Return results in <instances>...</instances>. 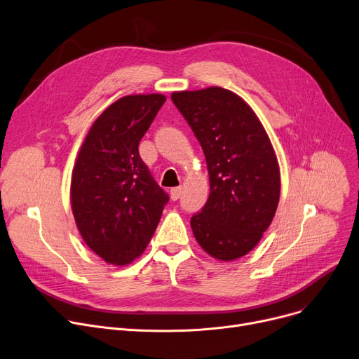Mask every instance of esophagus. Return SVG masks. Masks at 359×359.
Wrapping results in <instances>:
<instances>
[{
  "mask_svg": "<svg viewBox=\"0 0 359 359\" xmlns=\"http://www.w3.org/2000/svg\"><path fill=\"white\" fill-rule=\"evenodd\" d=\"M182 194V187H175L171 189V200L177 201Z\"/></svg>",
  "mask_w": 359,
  "mask_h": 359,
  "instance_id": "34e87169",
  "label": "esophagus"
}]
</instances>
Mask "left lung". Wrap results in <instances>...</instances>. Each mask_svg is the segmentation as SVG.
<instances>
[{"mask_svg": "<svg viewBox=\"0 0 359 359\" xmlns=\"http://www.w3.org/2000/svg\"><path fill=\"white\" fill-rule=\"evenodd\" d=\"M205 155L210 196L191 217L198 245L219 261L245 257L276 216L281 177L271 140L248 102L220 87L171 95Z\"/></svg>", "mask_w": 359, "mask_h": 359, "instance_id": "8db88e82", "label": "left lung"}]
</instances>
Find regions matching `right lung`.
<instances>
[{
  "instance_id": "1",
  "label": "right lung",
  "mask_w": 359,
  "mask_h": 359,
  "mask_svg": "<svg viewBox=\"0 0 359 359\" xmlns=\"http://www.w3.org/2000/svg\"><path fill=\"white\" fill-rule=\"evenodd\" d=\"M166 97L126 95L105 109L78 152L71 205L79 233L107 264L128 265L152 239L170 200L139 155Z\"/></svg>"
}]
</instances>
